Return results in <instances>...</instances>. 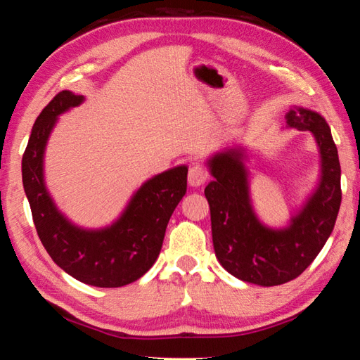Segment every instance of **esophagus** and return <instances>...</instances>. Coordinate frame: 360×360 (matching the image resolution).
I'll use <instances>...</instances> for the list:
<instances>
[{
	"instance_id": "34e87169",
	"label": "esophagus",
	"mask_w": 360,
	"mask_h": 360,
	"mask_svg": "<svg viewBox=\"0 0 360 360\" xmlns=\"http://www.w3.org/2000/svg\"><path fill=\"white\" fill-rule=\"evenodd\" d=\"M188 186L191 187H200L202 184H205V181L208 179V173L202 165H193L188 169Z\"/></svg>"
}]
</instances>
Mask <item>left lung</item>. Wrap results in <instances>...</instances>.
Listing matches in <instances>:
<instances>
[{"instance_id":"obj_1","label":"left lung","mask_w":360,"mask_h":360,"mask_svg":"<svg viewBox=\"0 0 360 360\" xmlns=\"http://www.w3.org/2000/svg\"><path fill=\"white\" fill-rule=\"evenodd\" d=\"M285 119V129L313 135L319 152V179L283 227H271L255 212L246 148L231 146L206 158L214 178L206 186L205 197L219 264L241 281L264 288L292 281L307 270L330 236L341 203L338 150L326 119L303 106H292Z\"/></svg>"}]
</instances>
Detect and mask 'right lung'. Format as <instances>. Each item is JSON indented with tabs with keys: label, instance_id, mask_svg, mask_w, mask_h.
Segmentation results:
<instances>
[{
	"label": "right lung",
	"instance_id": "obj_1",
	"mask_svg": "<svg viewBox=\"0 0 360 360\" xmlns=\"http://www.w3.org/2000/svg\"><path fill=\"white\" fill-rule=\"evenodd\" d=\"M84 101V95L63 90L42 109L22 158L23 188L36 231L52 260L84 284L122 288L155 264L169 217L187 191V165L173 167L144 181L109 225L85 229L75 224L49 192L44 157L60 115Z\"/></svg>",
	"mask_w": 360,
	"mask_h": 360
}]
</instances>
